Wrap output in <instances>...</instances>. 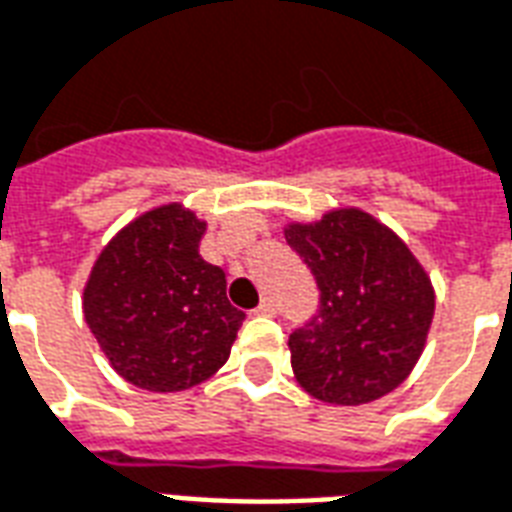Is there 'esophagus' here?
Segmentation results:
<instances>
[{"label": "esophagus", "mask_w": 512, "mask_h": 512, "mask_svg": "<svg viewBox=\"0 0 512 512\" xmlns=\"http://www.w3.org/2000/svg\"><path fill=\"white\" fill-rule=\"evenodd\" d=\"M255 314H260V317H274L276 314V306L271 304V301H260V304H257V309H255Z\"/></svg>", "instance_id": "esophagus-1"}]
</instances>
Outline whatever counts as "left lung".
<instances>
[{"instance_id":"1","label":"left lung","mask_w":512,"mask_h":512,"mask_svg":"<svg viewBox=\"0 0 512 512\" xmlns=\"http://www.w3.org/2000/svg\"><path fill=\"white\" fill-rule=\"evenodd\" d=\"M285 238L320 290V312L287 342L298 385L336 407L396 391L415 369L434 320L426 268L391 227L361 208L290 222Z\"/></svg>"}]
</instances>
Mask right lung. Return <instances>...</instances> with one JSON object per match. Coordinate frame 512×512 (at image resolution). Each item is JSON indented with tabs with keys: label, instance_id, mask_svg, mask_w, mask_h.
Instances as JSON below:
<instances>
[{
	"label": "right lung",
	"instance_id": "add662e5",
	"mask_svg": "<svg viewBox=\"0 0 512 512\" xmlns=\"http://www.w3.org/2000/svg\"><path fill=\"white\" fill-rule=\"evenodd\" d=\"M206 222L181 203L140 214L105 244L83 317L116 374L151 393L195 388L225 366L244 323L225 271L200 257Z\"/></svg>",
	"mask_w": 512,
	"mask_h": 512
}]
</instances>
